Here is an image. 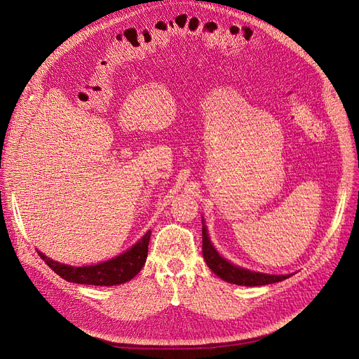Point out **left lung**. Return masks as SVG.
Instances as JSON below:
<instances>
[{"instance_id":"8db88e82","label":"left lung","mask_w":359,"mask_h":359,"mask_svg":"<svg viewBox=\"0 0 359 359\" xmlns=\"http://www.w3.org/2000/svg\"><path fill=\"white\" fill-rule=\"evenodd\" d=\"M203 256L207 266L219 278H222L223 281L236 284V285H247V287L266 285V284L284 281L290 276V275H269V273L248 271L240 266H235V264H232L226 259H223L210 241L204 220H203Z\"/></svg>"}]
</instances>
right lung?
I'll return each instance as SVG.
<instances>
[{"instance_id":"right-lung-1","label":"right lung","mask_w":359,"mask_h":359,"mask_svg":"<svg viewBox=\"0 0 359 359\" xmlns=\"http://www.w3.org/2000/svg\"><path fill=\"white\" fill-rule=\"evenodd\" d=\"M149 238L151 231L146 232L135 245L124 251L123 255L108 262L90 264V266H69V264L48 259L41 251H38V255L48 264L50 269L69 283L106 287L118 285L133 280L142 271L146 257H148Z\"/></svg>"}]
</instances>
